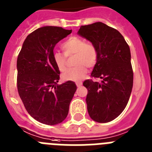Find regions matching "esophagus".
<instances>
[{
	"instance_id": "esophagus-1",
	"label": "esophagus",
	"mask_w": 152,
	"mask_h": 152,
	"mask_svg": "<svg viewBox=\"0 0 152 152\" xmlns=\"http://www.w3.org/2000/svg\"><path fill=\"white\" fill-rule=\"evenodd\" d=\"M76 86H77L78 88H80V87L82 86V83H76Z\"/></svg>"
}]
</instances>
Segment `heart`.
Segmentation results:
<instances>
[{"instance_id":"obj_1","label":"heart","mask_w":152,"mask_h":152,"mask_svg":"<svg viewBox=\"0 0 152 152\" xmlns=\"http://www.w3.org/2000/svg\"><path fill=\"white\" fill-rule=\"evenodd\" d=\"M63 54L55 52L53 54V61L58 70L63 72L66 69V59L75 55L74 66L63 72L62 79L65 81L79 82L85 78L88 69L87 67H93L97 60V51L94 45L86 43L85 40L78 37H72L61 45Z\"/></svg>"}]
</instances>
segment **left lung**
<instances>
[{
  "label": "left lung",
  "mask_w": 152,
  "mask_h": 152,
  "mask_svg": "<svg viewBox=\"0 0 152 152\" xmlns=\"http://www.w3.org/2000/svg\"><path fill=\"white\" fill-rule=\"evenodd\" d=\"M77 34L96 47L97 60L91 76L102 79L100 83L92 80L84 81L88 89V113L95 122H111L123 112L131 96L130 48L118 30L102 22L81 26Z\"/></svg>",
  "instance_id": "left-lung-1"
}]
</instances>
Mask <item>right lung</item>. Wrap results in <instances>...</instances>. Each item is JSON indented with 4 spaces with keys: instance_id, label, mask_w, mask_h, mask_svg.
I'll return each mask as SVG.
<instances>
[{
    "instance_id": "right-lung-1",
    "label": "right lung",
    "mask_w": 152,
    "mask_h": 152,
    "mask_svg": "<svg viewBox=\"0 0 152 152\" xmlns=\"http://www.w3.org/2000/svg\"><path fill=\"white\" fill-rule=\"evenodd\" d=\"M72 33L59 27L37 29L25 39L17 61L18 90L27 113L46 125L61 123L76 90L74 82L58 85L60 70L53 61L56 43Z\"/></svg>"
}]
</instances>
